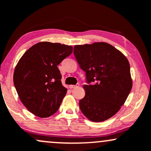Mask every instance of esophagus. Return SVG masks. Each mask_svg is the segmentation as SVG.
Here are the masks:
<instances>
[{"label":"esophagus","mask_w":151,"mask_h":151,"mask_svg":"<svg viewBox=\"0 0 151 151\" xmlns=\"http://www.w3.org/2000/svg\"><path fill=\"white\" fill-rule=\"evenodd\" d=\"M79 84H77V85H69V88L70 89H74V88H76V87H79Z\"/></svg>","instance_id":"esophagus-1"}]
</instances>
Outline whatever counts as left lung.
<instances>
[{
	"instance_id": "obj_1",
	"label": "left lung",
	"mask_w": 151,
	"mask_h": 151,
	"mask_svg": "<svg viewBox=\"0 0 151 151\" xmlns=\"http://www.w3.org/2000/svg\"><path fill=\"white\" fill-rule=\"evenodd\" d=\"M74 54L88 84L83 86L85 96L79 100L80 110L91 121H105L120 110L131 91L128 60L105 42L76 45Z\"/></svg>"
}]
</instances>
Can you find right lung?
Returning a JSON list of instances; mask_svg holds the SVG:
<instances>
[{"label": "right lung", "instance_id": "obj_1", "mask_svg": "<svg viewBox=\"0 0 151 151\" xmlns=\"http://www.w3.org/2000/svg\"><path fill=\"white\" fill-rule=\"evenodd\" d=\"M72 46L48 41L29 48L14 70V83L22 103L39 117L54 115L67 89L57 66L72 53Z\"/></svg>", "mask_w": 151, "mask_h": 151}]
</instances>
